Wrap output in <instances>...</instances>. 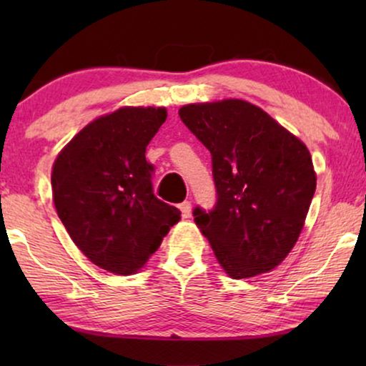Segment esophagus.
Instances as JSON below:
<instances>
[{"label":"esophagus","instance_id":"34e87169","mask_svg":"<svg viewBox=\"0 0 366 366\" xmlns=\"http://www.w3.org/2000/svg\"><path fill=\"white\" fill-rule=\"evenodd\" d=\"M179 212H182L183 218H189V214H192V202H183L179 204Z\"/></svg>","mask_w":366,"mask_h":366}]
</instances>
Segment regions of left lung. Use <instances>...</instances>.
I'll list each match as a JSON object with an SVG mask.
<instances>
[{
    "mask_svg": "<svg viewBox=\"0 0 366 366\" xmlns=\"http://www.w3.org/2000/svg\"><path fill=\"white\" fill-rule=\"evenodd\" d=\"M178 114L212 153L217 203L193 217L219 264L234 280L278 267L317 189L308 148L243 99L187 104Z\"/></svg>",
    "mask_w": 366,
    "mask_h": 366,
    "instance_id": "8db88e82",
    "label": "left lung"
}]
</instances>
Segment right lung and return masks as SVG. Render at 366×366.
Returning a JSON list of instances; mask_svg holds the SVG:
<instances>
[{"mask_svg":"<svg viewBox=\"0 0 366 366\" xmlns=\"http://www.w3.org/2000/svg\"><path fill=\"white\" fill-rule=\"evenodd\" d=\"M164 119V108H119L86 124L53 164L59 219L84 257L114 274L137 273L182 218L154 197L144 157Z\"/></svg>","mask_w":366,"mask_h":366,"instance_id":"right-lung-1","label":"right lung"}]
</instances>
